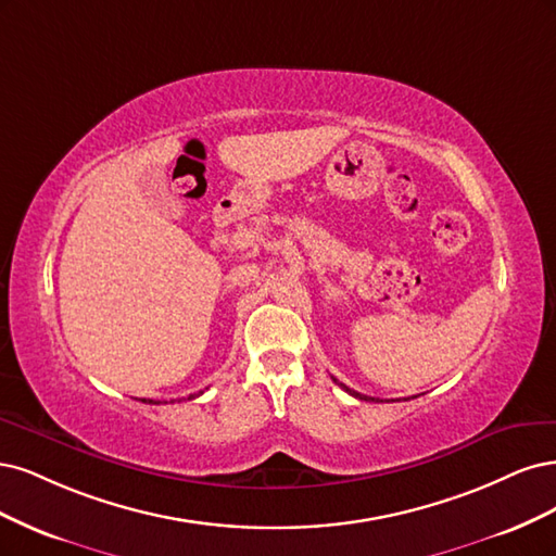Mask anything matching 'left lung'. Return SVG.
Returning a JSON list of instances; mask_svg holds the SVG:
<instances>
[{
	"label": "left lung",
	"mask_w": 556,
	"mask_h": 556,
	"mask_svg": "<svg viewBox=\"0 0 556 556\" xmlns=\"http://www.w3.org/2000/svg\"><path fill=\"white\" fill-rule=\"evenodd\" d=\"M332 381L339 386V388H344L346 392H349V395H353V397H357V400H365V402H383V400H374V397H367V395H361V392H355V390H351L349 386H344V383H339L337 379H334V376H332Z\"/></svg>",
	"instance_id": "8db88e82"
}]
</instances>
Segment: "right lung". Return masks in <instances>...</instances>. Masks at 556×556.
Returning a JSON list of instances; mask_svg holds the SVG:
<instances>
[{"label":"right lung","mask_w":556,"mask_h":556,"mask_svg":"<svg viewBox=\"0 0 556 556\" xmlns=\"http://www.w3.org/2000/svg\"><path fill=\"white\" fill-rule=\"evenodd\" d=\"M199 395H203V390L199 392ZM199 395H189V400H193V397H199ZM146 404H159V402H154V400H142Z\"/></svg>","instance_id":"add662e5"}]
</instances>
